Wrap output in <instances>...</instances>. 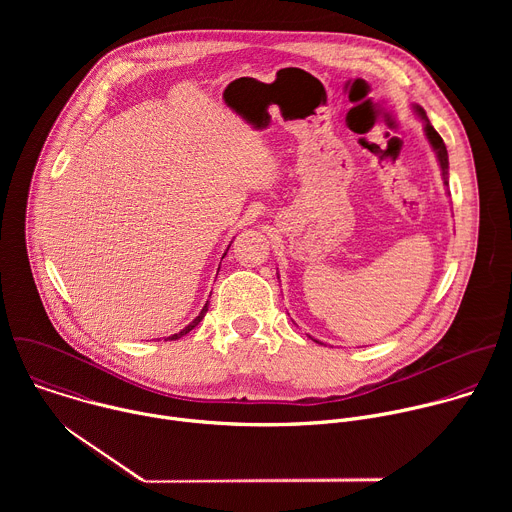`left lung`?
Here are the masks:
<instances>
[{"label": "left lung", "mask_w": 512, "mask_h": 512, "mask_svg": "<svg viewBox=\"0 0 512 512\" xmlns=\"http://www.w3.org/2000/svg\"><path fill=\"white\" fill-rule=\"evenodd\" d=\"M417 109V113L421 115V119L425 121V135H427V139H429V143H431V148L435 150V156H437V160H440V168H442V176H444V184H448V150H446V143H444V139H442V135L437 133L433 127H431V123H429V119L425 117V111L421 109V107H415Z\"/></svg>", "instance_id": "1"}]
</instances>
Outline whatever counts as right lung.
Wrapping results in <instances>:
<instances>
[{
    "mask_svg": "<svg viewBox=\"0 0 512 512\" xmlns=\"http://www.w3.org/2000/svg\"><path fill=\"white\" fill-rule=\"evenodd\" d=\"M225 255H227V253H225ZM206 312H208V302H206V304H204V308H202V312H200V314H198V316H196V318H194V320H192V322H190V324H188V326H186V328H184V330H182V332H178V334H174V336H170V338H168V340H178V338H180V336H184V334H188V332H190V330H192V328H196V326H198V322H200V320H202V318H204V314H206Z\"/></svg>",
    "mask_w": 512,
    "mask_h": 512,
    "instance_id": "1",
    "label": "right lung"
}]
</instances>
